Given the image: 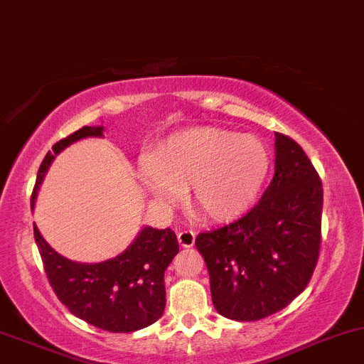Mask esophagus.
<instances>
[{
    "mask_svg": "<svg viewBox=\"0 0 364 364\" xmlns=\"http://www.w3.org/2000/svg\"><path fill=\"white\" fill-rule=\"evenodd\" d=\"M178 242L179 245L185 247V249H190V247H193L195 243V231L191 230H183L178 233Z\"/></svg>",
    "mask_w": 364,
    "mask_h": 364,
    "instance_id": "34e87169",
    "label": "esophagus"
}]
</instances>
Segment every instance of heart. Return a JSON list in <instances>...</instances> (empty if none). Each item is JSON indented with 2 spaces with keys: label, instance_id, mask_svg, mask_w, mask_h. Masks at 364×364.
Segmentation results:
<instances>
[{
  "label": "heart",
  "instance_id": "b5f03b06",
  "mask_svg": "<svg viewBox=\"0 0 364 364\" xmlns=\"http://www.w3.org/2000/svg\"><path fill=\"white\" fill-rule=\"evenodd\" d=\"M271 171V151L254 134L218 127L176 133L155 150L143 185L173 203L190 188V205L214 221L240 218L257 202Z\"/></svg>",
  "mask_w": 364,
  "mask_h": 364
}]
</instances>
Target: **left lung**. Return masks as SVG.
<instances>
[{"label": "left lung", "mask_w": 364, "mask_h": 364, "mask_svg": "<svg viewBox=\"0 0 364 364\" xmlns=\"http://www.w3.org/2000/svg\"><path fill=\"white\" fill-rule=\"evenodd\" d=\"M274 136V176L261 200L243 218L195 240L215 311L235 321H257L289 306L318 262L321 179L299 143Z\"/></svg>", "instance_id": "8db88e82"}]
</instances>
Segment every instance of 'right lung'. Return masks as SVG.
Listing matches in <instances>:
<instances>
[{
  "label": "right lung",
  "instance_id": "right-lung-1",
  "mask_svg": "<svg viewBox=\"0 0 364 364\" xmlns=\"http://www.w3.org/2000/svg\"><path fill=\"white\" fill-rule=\"evenodd\" d=\"M87 136H103V127H81L55 143L53 154L48 151L38 171L31 207H34L55 155ZM34 238L51 289L74 316L112 333L141 330L162 316L166 307L164 273L179 252L178 238L171 228H143L122 254L97 264L75 262L60 255L41 237L36 225Z\"/></svg>",
  "mask_w": 364,
  "mask_h": 364
}]
</instances>
